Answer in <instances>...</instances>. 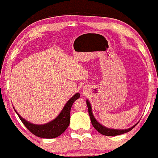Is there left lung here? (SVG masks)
I'll return each instance as SVG.
<instances>
[{
  "instance_id": "left-lung-1",
  "label": "left lung",
  "mask_w": 158,
  "mask_h": 158,
  "mask_svg": "<svg viewBox=\"0 0 158 158\" xmlns=\"http://www.w3.org/2000/svg\"><path fill=\"white\" fill-rule=\"evenodd\" d=\"M86 104H87L88 109H89V114L90 118V121H91L93 126L94 127L95 129L97 130L98 132H100V134H102V135H105V136L120 135H122V134L130 132V130H132L133 128L137 125V124H135V125H133L132 127L128 128V129H125V130H116V129H111V128L106 127L96 121V119L95 118V117L93 114L91 105H90L89 101L88 100H86Z\"/></svg>"
}]
</instances>
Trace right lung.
<instances>
[{
    "label": "right lung",
    "instance_id": "1",
    "mask_svg": "<svg viewBox=\"0 0 158 158\" xmlns=\"http://www.w3.org/2000/svg\"><path fill=\"white\" fill-rule=\"evenodd\" d=\"M80 94L76 93L67 102L63 110L60 111L59 115L48 123L44 125H35L30 122H28L21 118L17 111L15 110L18 116L19 117L21 122L25 125L26 128L37 137L44 139H53L60 136L66 130L69 126V120H70V110L74 102L79 98Z\"/></svg>",
    "mask_w": 158,
    "mask_h": 158
}]
</instances>
